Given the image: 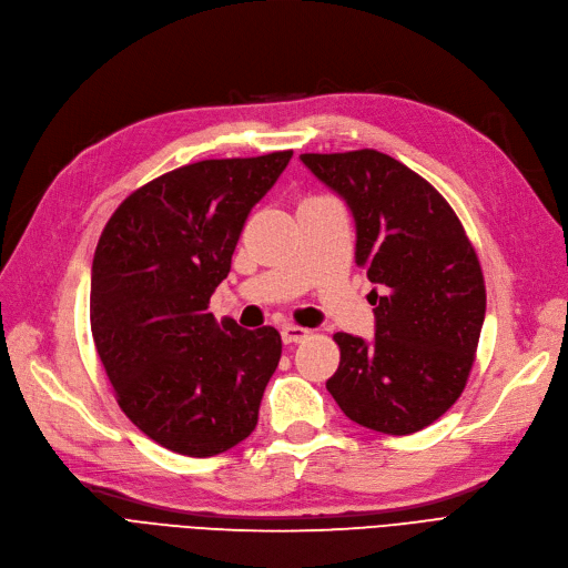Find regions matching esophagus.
Masks as SVG:
<instances>
[{"instance_id": "obj_1", "label": "esophagus", "mask_w": 568, "mask_h": 568, "mask_svg": "<svg viewBox=\"0 0 568 568\" xmlns=\"http://www.w3.org/2000/svg\"><path fill=\"white\" fill-rule=\"evenodd\" d=\"M281 337H283L285 344H295V342H302V339L311 337V329L300 327V325H283Z\"/></svg>"}]
</instances>
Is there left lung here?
I'll use <instances>...</instances> for the list:
<instances>
[{"label": "left lung", "mask_w": 568, "mask_h": 568, "mask_svg": "<svg viewBox=\"0 0 568 568\" xmlns=\"http://www.w3.org/2000/svg\"><path fill=\"white\" fill-rule=\"evenodd\" d=\"M300 159L351 207L355 264L376 285L374 339L334 334L342 361L327 390L369 430H422L458 400L475 363L487 311L477 252L443 194L393 156Z\"/></svg>", "instance_id": "obj_1"}]
</instances>
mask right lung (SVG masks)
<instances>
[{"mask_svg":"<svg viewBox=\"0 0 568 568\" xmlns=\"http://www.w3.org/2000/svg\"><path fill=\"white\" fill-rule=\"evenodd\" d=\"M292 152L207 159L165 173L104 224L91 271V332L121 412L175 454H222L255 430L278 329L207 313L243 224Z\"/></svg>","mask_w":568,"mask_h":568,"instance_id":"1","label":"right lung"}]
</instances>
